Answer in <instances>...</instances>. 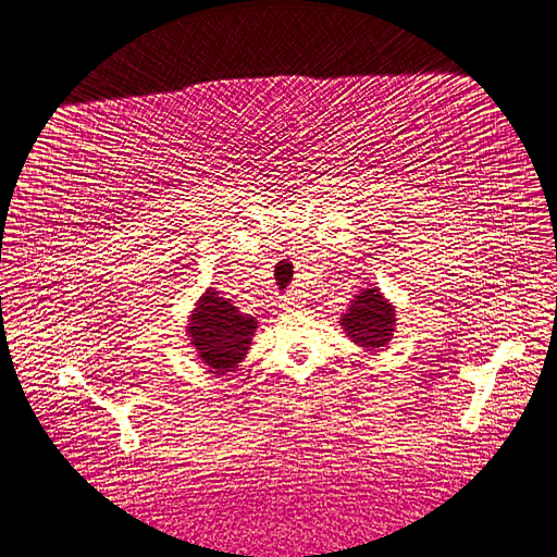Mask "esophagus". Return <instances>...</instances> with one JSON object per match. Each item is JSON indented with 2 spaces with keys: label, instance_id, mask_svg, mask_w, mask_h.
<instances>
[{
  "label": "esophagus",
  "instance_id": "esophagus-1",
  "mask_svg": "<svg viewBox=\"0 0 557 557\" xmlns=\"http://www.w3.org/2000/svg\"><path fill=\"white\" fill-rule=\"evenodd\" d=\"M282 308L284 310H300L302 308V298L296 292H289L286 296H282Z\"/></svg>",
  "mask_w": 557,
  "mask_h": 557
}]
</instances>
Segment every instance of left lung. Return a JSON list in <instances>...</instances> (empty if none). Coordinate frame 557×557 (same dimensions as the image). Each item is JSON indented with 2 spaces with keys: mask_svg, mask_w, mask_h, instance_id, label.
I'll use <instances>...</instances> for the list:
<instances>
[{
  "mask_svg": "<svg viewBox=\"0 0 557 557\" xmlns=\"http://www.w3.org/2000/svg\"><path fill=\"white\" fill-rule=\"evenodd\" d=\"M396 321V305L380 292V286L368 284L339 317V326L356 347L374 354L391 343Z\"/></svg>",
  "mask_w": 557,
  "mask_h": 557,
  "instance_id": "left-lung-1",
  "label": "left lung"
}]
</instances>
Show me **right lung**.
Returning a JSON list of instances; mask_svg holds the SVG:
<instances>
[{"label":"right lung","mask_w":557,"mask_h":557,"mask_svg":"<svg viewBox=\"0 0 557 557\" xmlns=\"http://www.w3.org/2000/svg\"><path fill=\"white\" fill-rule=\"evenodd\" d=\"M255 333L257 319L243 314L212 286L194 302V310L187 317L189 347H194L196 356L212 374L231 372L243 363Z\"/></svg>","instance_id":"obj_1"}]
</instances>
